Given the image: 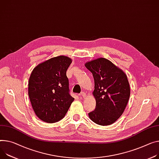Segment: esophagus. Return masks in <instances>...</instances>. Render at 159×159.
Returning <instances> with one entry per match:
<instances>
[{
	"label": "esophagus",
	"mask_w": 159,
	"mask_h": 159,
	"mask_svg": "<svg viewBox=\"0 0 159 159\" xmlns=\"http://www.w3.org/2000/svg\"><path fill=\"white\" fill-rule=\"evenodd\" d=\"M80 95H81L82 97H83V98H84V97H86V93H85L84 92H81Z\"/></svg>",
	"instance_id": "obj_1"
}]
</instances>
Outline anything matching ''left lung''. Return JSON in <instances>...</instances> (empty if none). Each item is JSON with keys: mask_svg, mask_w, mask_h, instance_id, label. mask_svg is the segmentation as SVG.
<instances>
[{"mask_svg": "<svg viewBox=\"0 0 159 159\" xmlns=\"http://www.w3.org/2000/svg\"><path fill=\"white\" fill-rule=\"evenodd\" d=\"M93 77V95L95 109L89 113L90 118L100 125L113 124L124 113L130 90L125 72L111 61L99 58L85 64Z\"/></svg>", "mask_w": 159, "mask_h": 159, "instance_id": "8db88e82", "label": "left lung"}]
</instances>
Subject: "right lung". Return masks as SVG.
<instances>
[{
	"mask_svg": "<svg viewBox=\"0 0 159 159\" xmlns=\"http://www.w3.org/2000/svg\"><path fill=\"white\" fill-rule=\"evenodd\" d=\"M72 60L66 56L52 58L32 70L29 96L37 116L47 123L62 119L75 99L69 93L66 71Z\"/></svg>",
	"mask_w": 159,
	"mask_h": 159,
	"instance_id": "1",
	"label": "right lung"
}]
</instances>
